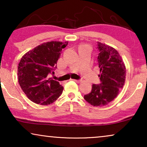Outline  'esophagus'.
<instances>
[{
  "instance_id": "34e87169",
  "label": "esophagus",
  "mask_w": 147,
  "mask_h": 147,
  "mask_svg": "<svg viewBox=\"0 0 147 147\" xmlns=\"http://www.w3.org/2000/svg\"><path fill=\"white\" fill-rule=\"evenodd\" d=\"M71 80H73V81L76 82H78V83H79V82H81V80H74V79H72Z\"/></svg>"
}]
</instances>
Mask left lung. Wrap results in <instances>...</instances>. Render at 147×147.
Returning <instances> with one entry per match:
<instances>
[{"label":"left lung","mask_w":147,"mask_h":147,"mask_svg":"<svg viewBox=\"0 0 147 147\" xmlns=\"http://www.w3.org/2000/svg\"><path fill=\"white\" fill-rule=\"evenodd\" d=\"M97 49L100 84H93L91 92L84 95V99L94 106H103L112 101L123 88L126 67L114 48L98 42Z\"/></svg>","instance_id":"left-lung-1"}]
</instances>
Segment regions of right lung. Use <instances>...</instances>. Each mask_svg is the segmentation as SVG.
Returning a JSON list of instances; mask_svg holds the SVG:
<instances>
[{
	"mask_svg": "<svg viewBox=\"0 0 147 147\" xmlns=\"http://www.w3.org/2000/svg\"><path fill=\"white\" fill-rule=\"evenodd\" d=\"M67 44V41L44 43L21 58L18 66V80L21 89L31 101L48 105L61 95L63 87L50 76L54 74L62 49Z\"/></svg>",
	"mask_w": 147,
	"mask_h": 147,
	"instance_id": "1",
	"label": "right lung"
}]
</instances>
